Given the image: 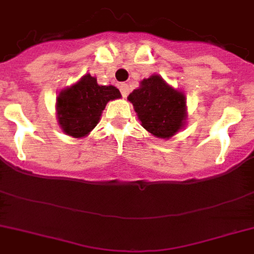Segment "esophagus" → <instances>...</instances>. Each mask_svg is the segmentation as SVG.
<instances>
[{"label":"esophagus","mask_w":254,"mask_h":254,"mask_svg":"<svg viewBox=\"0 0 254 254\" xmlns=\"http://www.w3.org/2000/svg\"><path fill=\"white\" fill-rule=\"evenodd\" d=\"M120 91H121V95H123V97H127V96L129 95V85L125 84V83L120 84Z\"/></svg>","instance_id":"obj_1"}]
</instances>
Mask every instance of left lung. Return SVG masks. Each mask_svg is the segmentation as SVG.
Wrapping results in <instances>:
<instances>
[{"mask_svg":"<svg viewBox=\"0 0 254 254\" xmlns=\"http://www.w3.org/2000/svg\"><path fill=\"white\" fill-rule=\"evenodd\" d=\"M127 100L133 104L142 127L158 138H170L186 120V99L167 85L162 77L153 75L141 81Z\"/></svg>","mask_w":254,"mask_h":254,"instance_id":"8db88e82","label":"left lung"}]
</instances>
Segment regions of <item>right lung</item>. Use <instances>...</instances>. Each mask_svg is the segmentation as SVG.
Returning <instances> with one entry per match:
<instances>
[{
  "instance_id": "right-lung-1",
  "label": "right lung",
  "mask_w": 254,
  "mask_h": 254,
  "mask_svg": "<svg viewBox=\"0 0 254 254\" xmlns=\"http://www.w3.org/2000/svg\"><path fill=\"white\" fill-rule=\"evenodd\" d=\"M121 93L113 85H99L89 73L76 84L58 96L59 125L64 133L75 138L84 137L97 125L108 101L119 99Z\"/></svg>"
}]
</instances>
